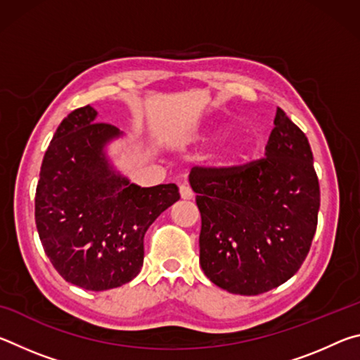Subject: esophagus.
<instances>
[{
	"instance_id": "1",
	"label": "esophagus",
	"mask_w": 360,
	"mask_h": 360,
	"mask_svg": "<svg viewBox=\"0 0 360 360\" xmlns=\"http://www.w3.org/2000/svg\"><path fill=\"white\" fill-rule=\"evenodd\" d=\"M179 192H181V198H182V200H192V198H193L192 188L188 187V186H186V184L179 186Z\"/></svg>"
}]
</instances>
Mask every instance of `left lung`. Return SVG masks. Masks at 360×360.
<instances>
[{
  "label": "left lung",
  "instance_id": "obj_1",
  "mask_svg": "<svg viewBox=\"0 0 360 360\" xmlns=\"http://www.w3.org/2000/svg\"><path fill=\"white\" fill-rule=\"evenodd\" d=\"M202 230L200 265L219 288L259 295L307 259L321 205L308 138L278 108L265 157L231 167H193Z\"/></svg>",
  "mask_w": 360,
  "mask_h": 360
}]
</instances>
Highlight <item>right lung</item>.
Wrapping results in <instances>:
<instances>
[{
	"label": "right lung",
	"instance_id": "add662e5",
	"mask_svg": "<svg viewBox=\"0 0 360 360\" xmlns=\"http://www.w3.org/2000/svg\"><path fill=\"white\" fill-rule=\"evenodd\" d=\"M95 117L87 105L60 124L42 158L34 219L60 276L100 292L138 275L146 231L181 195L176 184L139 187L115 174L103 148L119 129Z\"/></svg>",
	"mask_w": 360,
	"mask_h": 360
}]
</instances>
